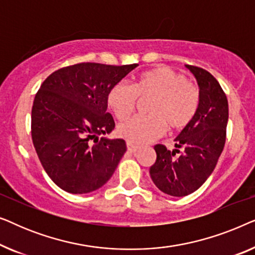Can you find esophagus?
Segmentation results:
<instances>
[{
    "label": "esophagus",
    "instance_id": "1",
    "mask_svg": "<svg viewBox=\"0 0 255 255\" xmlns=\"http://www.w3.org/2000/svg\"><path fill=\"white\" fill-rule=\"evenodd\" d=\"M127 147H128V152H131V153L137 152L138 149H139V147H138L137 145L131 144V142H128V144H127Z\"/></svg>",
    "mask_w": 255,
    "mask_h": 255
}]
</instances>
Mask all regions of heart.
Wrapping results in <instances>:
<instances>
[{
  "instance_id": "obj_1",
  "label": "heart",
  "mask_w": 255,
  "mask_h": 255,
  "mask_svg": "<svg viewBox=\"0 0 255 255\" xmlns=\"http://www.w3.org/2000/svg\"><path fill=\"white\" fill-rule=\"evenodd\" d=\"M138 97H152L148 116H133L118 125L117 132L131 144H145L166 130H182L193 121L200 106V92L186 76L173 68L158 67L142 73L132 85L118 82L108 93V106L123 121L137 104Z\"/></svg>"
}]
</instances>
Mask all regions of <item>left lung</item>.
Masks as SVG:
<instances>
[{"label":"left lung","mask_w":255,"mask_h":255,"mask_svg":"<svg viewBox=\"0 0 255 255\" xmlns=\"http://www.w3.org/2000/svg\"><path fill=\"white\" fill-rule=\"evenodd\" d=\"M196 78L200 88V106L193 121L174 139L175 149L154 146L156 160L149 175L162 193L183 197L203 184L214 172L226 139L229 103L217 80L208 71L186 65ZM183 148V153L178 151ZM176 152L180 155L175 158Z\"/></svg>","instance_id":"8db88e82"}]
</instances>
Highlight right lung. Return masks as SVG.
Returning a JSON list of instances; mask_svg holds the SVG:
<instances>
[{
  "label": "right lung",
  "instance_id": "add662e5",
  "mask_svg": "<svg viewBox=\"0 0 255 255\" xmlns=\"http://www.w3.org/2000/svg\"><path fill=\"white\" fill-rule=\"evenodd\" d=\"M137 66L81 62L53 72L40 86L31 134L41 166L62 190L92 193L113 176L127 144L100 138L115 128L108 93Z\"/></svg>",
  "mask_w": 255,
  "mask_h": 255
}]
</instances>
